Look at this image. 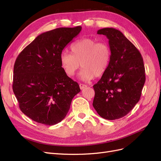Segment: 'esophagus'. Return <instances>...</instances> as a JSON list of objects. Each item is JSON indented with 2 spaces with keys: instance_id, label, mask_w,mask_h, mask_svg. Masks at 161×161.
Here are the masks:
<instances>
[{
  "instance_id": "esophagus-1",
  "label": "esophagus",
  "mask_w": 161,
  "mask_h": 161,
  "mask_svg": "<svg viewBox=\"0 0 161 161\" xmlns=\"http://www.w3.org/2000/svg\"><path fill=\"white\" fill-rule=\"evenodd\" d=\"M79 86H80V89H81V90H82V89H84L85 88H86V87L87 86L86 85H84V84H80L79 85Z\"/></svg>"
}]
</instances>
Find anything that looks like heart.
<instances>
[{
  "instance_id": "b5f03b06",
  "label": "heart",
  "mask_w": 161,
  "mask_h": 161,
  "mask_svg": "<svg viewBox=\"0 0 161 161\" xmlns=\"http://www.w3.org/2000/svg\"><path fill=\"white\" fill-rule=\"evenodd\" d=\"M72 54L62 52L60 56L63 70L69 76H73L80 66L83 68L80 78L88 81L95 77H100L108 70L111 50L106 42H99L95 39L86 37L75 42L71 46Z\"/></svg>"
}]
</instances>
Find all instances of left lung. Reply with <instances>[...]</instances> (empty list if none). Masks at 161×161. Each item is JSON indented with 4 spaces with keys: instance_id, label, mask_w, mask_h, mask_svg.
Wrapping results in <instances>:
<instances>
[{
    "instance_id": "1",
    "label": "left lung",
    "mask_w": 161,
    "mask_h": 161,
    "mask_svg": "<svg viewBox=\"0 0 161 161\" xmlns=\"http://www.w3.org/2000/svg\"><path fill=\"white\" fill-rule=\"evenodd\" d=\"M97 34L109 40L111 58L108 70L93 85L92 105L101 118H123L140 99L146 80L143 58L139 50L120 31L103 28Z\"/></svg>"
}]
</instances>
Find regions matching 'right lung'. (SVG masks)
Masks as SVG:
<instances>
[{"instance_id":"1","label":"right lung","mask_w":161,"mask_h":161,"mask_svg":"<svg viewBox=\"0 0 161 161\" xmlns=\"http://www.w3.org/2000/svg\"><path fill=\"white\" fill-rule=\"evenodd\" d=\"M82 27H60L39 35L14 62L13 90L23 113L37 123L52 125L64 119L80 91L60 64L63 49Z\"/></svg>"}]
</instances>
